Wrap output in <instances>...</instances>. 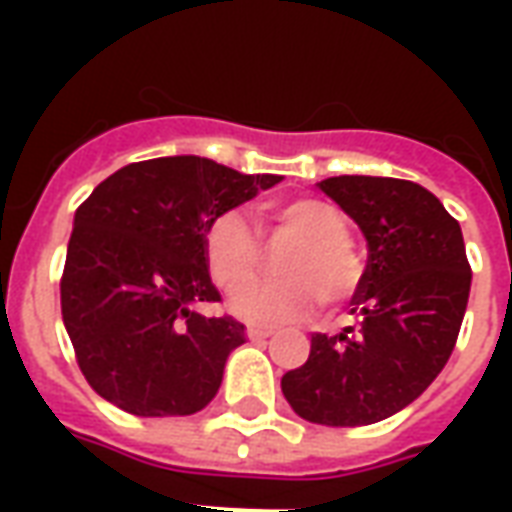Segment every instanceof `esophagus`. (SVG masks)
<instances>
[{"label":"esophagus","mask_w":512,"mask_h":512,"mask_svg":"<svg viewBox=\"0 0 512 512\" xmlns=\"http://www.w3.org/2000/svg\"><path fill=\"white\" fill-rule=\"evenodd\" d=\"M271 329H263V326H249V329H246V337H249V340H252V343H260V340H268V337H271Z\"/></svg>","instance_id":"1"}]
</instances>
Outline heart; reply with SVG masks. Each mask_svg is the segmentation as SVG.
I'll use <instances>...</instances> for the list:
<instances>
[{
  "label": "heart",
  "instance_id": "1",
  "mask_svg": "<svg viewBox=\"0 0 512 512\" xmlns=\"http://www.w3.org/2000/svg\"><path fill=\"white\" fill-rule=\"evenodd\" d=\"M271 233L299 241L296 249L279 260V274L288 279L255 282L260 268V241L241 213L224 211L205 230V260L213 282L222 290H238L230 310L255 326H282L301 321L315 304L337 307L354 296L362 282V257L348 241V222L334 205L315 197H299L274 205L266 213Z\"/></svg>",
  "mask_w": 512,
  "mask_h": 512
}]
</instances>
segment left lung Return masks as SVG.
Returning <instances> with one entry per match:
<instances>
[{
  "label": "left lung",
  "instance_id": "1",
  "mask_svg": "<svg viewBox=\"0 0 512 512\" xmlns=\"http://www.w3.org/2000/svg\"><path fill=\"white\" fill-rule=\"evenodd\" d=\"M365 235L356 326L312 334L310 359L282 376L307 422L356 428L414 403L450 359L472 288L461 224L419 183L340 175L318 183Z\"/></svg>",
  "mask_w": 512,
  "mask_h": 512
}]
</instances>
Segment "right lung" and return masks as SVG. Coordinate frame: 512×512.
<instances>
[{
    "mask_svg": "<svg viewBox=\"0 0 512 512\" xmlns=\"http://www.w3.org/2000/svg\"><path fill=\"white\" fill-rule=\"evenodd\" d=\"M200 156L117 169L79 205L60 282L62 321L98 395L136 417H189L222 386L244 323L205 318L219 301L205 230L219 213L277 186Z\"/></svg>",
    "mask_w": 512,
    "mask_h": 512,
    "instance_id": "add662e5",
    "label": "right lung"
}]
</instances>
